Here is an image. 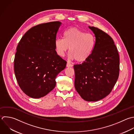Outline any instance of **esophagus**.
<instances>
[{"label":"esophagus","mask_w":134,"mask_h":134,"mask_svg":"<svg viewBox=\"0 0 134 134\" xmlns=\"http://www.w3.org/2000/svg\"><path fill=\"white\" fill-rule=\"evenodd\" d=\"M72 65L71 63H70L69 62H68V63H67V64H66V67L70 68V67H72Z\"/></svg>","instance_id":"esophagus-1"}]
</instances>
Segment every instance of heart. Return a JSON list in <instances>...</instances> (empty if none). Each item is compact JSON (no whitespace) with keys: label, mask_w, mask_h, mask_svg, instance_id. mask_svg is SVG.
I'll use <instances>...</instances> for the list:
<instances>
[{"label":"heart","mask_w":134,"mask_h":134,"mask_svg":"<svg viewBox=\"0 0 134 134\" xmlns=\"http://www.w3.org/2000/svg\"><path fill=\"white\" fill-rule=\"evenodd\" d=\"M57 54L63 57L69 48L70 58L77 62L85 61L93 53L95 38L91 34L76 28H70L63 33V38L57 39L54 43Z\"/></svg>","instance_id":"obj_1"}]
</instances>
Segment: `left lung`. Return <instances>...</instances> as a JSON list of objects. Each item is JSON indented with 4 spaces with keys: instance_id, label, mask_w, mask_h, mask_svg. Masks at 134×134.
<instances>
[{
    "instance_id": "obj_1",
    "label": "left lung",
    "mask_w": 134,
    "mask_h": 134,
    "mask_svg": "<svg viewBox=\"0 0 134 134\" xmlns=\"http://www.w3.org/2000/svg\"><path fill=\"white\" fill-rule=\"evenodd\" d=\"M95 37L91 55L74 65L75 90L86 101L95 102L107 96L119 76V57L113 39L94 27L88 26Z\"/></svg>"
}]
</instances>
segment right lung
I'll return each mask as SVG.
<instances>
[{"label": "right lung", "instance_id": "right-lung-1", "mask_svg": "<svg viewBox=\"0 0 134 134\" xmlns=\"http://www.w3.org/2000/svg\"><path fill=\"white\" fill-rule=\"evenodd\" d=\"M62 23L53 21L36 26L22 37L17 48L14 70L18 83L28 96H46L55 86V78L66 62L55 50L57 34Z\"/></svg>", "mask_w": 134, "mask_h": 134}]
</instances>
